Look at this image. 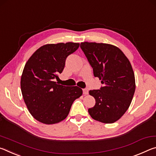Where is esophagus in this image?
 Here are the masks:
<instances>
[{
	"label": "esophagus",
	"mask_w": 156,
	"mask_h": 156,
	"mask_svg": "<svg viewBox=\"0 0 156 156\" xmlns=\"http://www.w3.org/2000/svg\"><path fill=\"white\" fill-rule=\"evenodd\" d=\"M83 93L84 94V95H88V88L83 89Z\"/></svg>",
	"instance_id": "obj_1"
}]
</instances>
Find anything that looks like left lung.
I'll return each mask as SVG.
<instances>
[{
  "label": "left lung",
  "mask_w": 156,
  "mask_h": 156,
  "mask_svg": "<svg viewBox=\"0 0 156 156\" xmlns=\"http://www.w3.org/2000/svg\"><path fill=\"white\" fill-rule=\"evenodd\" d=\"M81 49L103 84L89 91L95 105L88 108L92 118L102 123L116 122L129 108L136 90V81L129 60L116 46L106 43H81Z\"/></svg>",
  "instance_id": "obj_1"
}]
</instances>
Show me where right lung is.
<instances>
[{
	"mask_svg": "<svg viewBox=\"0 0 156 156\" xmlns=\"http://www.w3.org/2000/svg\"><path fill=\"white\" fill-rule=\"evenodd\" d=\"M79 47L80 43L72 42L43 45L25 63L20 88L30 114L39 122L52 124L63 120L73 101L82 95L77 86L68 87L56 81L66 58Z\"/></svg>",
	"mask_w": 156,
	"mask_h": 156,
	"instance_id": "add662e5",
	"label": "right lung"
}]
</instances>
